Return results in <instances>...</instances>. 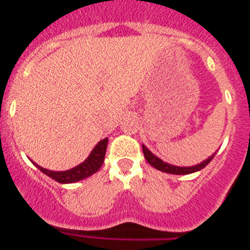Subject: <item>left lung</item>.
Here are the masks:
<instances>
[{
  "label": "left lung",
  "mask_w": 250,
  "mask_h": 250,
  "mask_svg": "<svg viewBox=\"0 0 250 250\" xmlns=\"http://www.w3.org/2000/svg\"><path fill=\"white\" fill-rule=\"evenodd\" d=\"M143 152H144V156H145V159H146V161L149 162L151 166H154L156 169H160V171L167 172V173H172V174H188V173H193V172L200 171V169L204 168V167L207 166V165L209 164V162L211 161L215 156V155H212V156H210L209 159L205 160V161H203L202 164L197 165V166L177 167V166H173V165L166 164V162H164L162 160H160L159 157L155 156L152 152H150L149 150L144 146V145H143Z\"/></svg>",
  "instance_id": "left-lung-1"
}]
</instances>
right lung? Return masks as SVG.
<instances>
[{"label": "right lung", "instance_id": "1", "mask_svg": "<svg viewBox=\"0 0 250 250\" xmlns=\"http://www.w3.org/2000/svg\"><path fill=\"white\" fill-rule=\"evenodd\" d=\"M107 143L108 139L105 138L104 140L98 143L94 150L91 151V154L89 155L88 159L84 162H82L81 165H78L74 168L68 169V171H50V169H46L43 167L39 166L35 164V166L40 169L42 173H45L46 176L51 177L52 179H55L58 183H74V182H78L81 179L86 178V177L91 176V174L96 173L99 171L101 166L104 164V159H105L106 149H107Z\"/></svg>", "mask_w": 250, "mask_h": 250}]
</instances>
